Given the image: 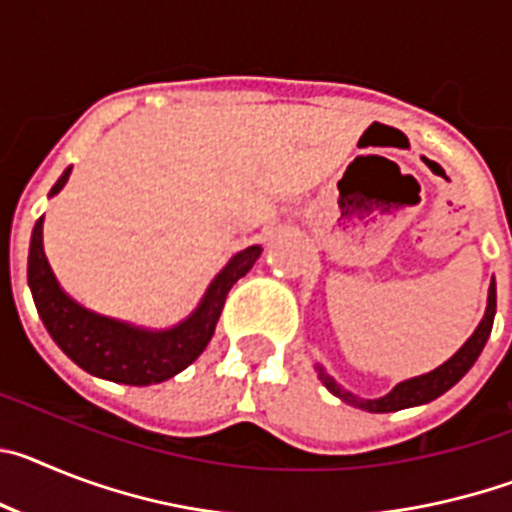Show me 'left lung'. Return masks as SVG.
I'll return each instance as SVG.
<instances>
[{
	"label": "left lung",
	"mask_w": 512,
	"mask_h": 512,
	"mask_svg": "<svg viewBox=\"0 0 512 512\" xmlns=\"http://www.w3.org/2000/svg\"><path fill=\"white\" fill-rule=\"evenodd\" d=\"M495 307H497V292H495V279H492L485 318H482V323L477 325L472 338H469V341L464 343V346H461L459 351L446 361V364L433 369L431 374H423V377H415V379H408V382L397 384L395 390H392L387 397H379V400H356L351 392L341 390V387H338V384L333 382L323 369H320V379H323L325 387H328L336 397H341L343 402L356 405V408L361 410H369V413H395V410H402V408L425 405V402L436 400V397H441L443 392L451 390V387H454V384L459 382L469 369H472V364L477 361V356L482 354V348H485L487 338H490L492 320H495Z\"/></svg>",
	"instance_id": "obj_1"
}]
</instances>
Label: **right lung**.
Returning a JSON list of instances; mask_svg holds the SVG:
<instances>
[{"mask_svg":"<svg viewBox=\"0 0 512 512\" xmlns=\"http://www.w3.org/2000/svg\"><path fill=\"white\" fill-rule=\"evenodd\" d=\"M69 174L71 169L63 171L51 194L61 192ZM259 256L261 246H248L246 251L235 253L230 264L210 284L205 300L192 318L164 333H148V330L130 328L117 320L94 315L63 295L43 253V217L33 228L27 282H30L40 320L58 348L74 364L94 377L143 387V384H158L174 377L205 351L215 333L230 287L251 269Z\"/></svg>","mask_w":512,"mask_h":512,"instance_id":"1","label":"right lung"}]
</instances>
